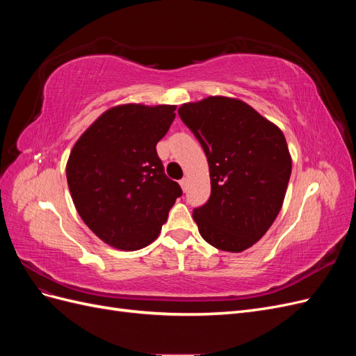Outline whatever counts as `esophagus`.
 <instances>
[{"instance_id": "34e87169", "label": "esophagus", "mask_w": 356, "mask_h": 356, "mask_svg": "<svg viewBox=\"0 0 356 356\" xmlns=\"http://www.w3.org/2000/svg\"><path fill=\"white\" fill-rule=\"evenodd\" d=\"M179 186H181L182 191H187V187H188V179H187V178H182V179L179 181Z\"/></svg>"}]
</instances>
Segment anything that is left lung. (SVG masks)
Wrapping results in <instances>:
<instances>
[{
	"label": "left lung",
	"mask_w": 356,
	"mask_h": 356,
	"mask_svg": "<svg viewBox=\"0 0 356 356\" xmlns=\"http://www.w3.org/2000/svg\"><path fill=\"white\" fill-rule=\"evenodd\" d=\"M209 165L211 197L195 209L202 238L242 252L260 241L282 208L293 169L286 139L246 102L208 96L178 108Z\"/></svg>",
	"instance_id": "8db88e82"
}]
</instances>
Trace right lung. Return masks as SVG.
I'll return each instance as SVG.
<instances>
[{"mask_svg": "<svg viewBox=\"0 0 356 356\" xmlns=\"http://www.w3.org/2000/svg\"><path fill=\"white\" fill-rule=\"evenodd\" d=\"M175 110L177 105L111 106L71 149L67 181L75 209L115 250L136 251L156 241L182 195L156 152Z\"/></svg>", "mask_w": 356, "mask_h": 356, "instance_id": "1", "label": "right lung"}]
</instances>
